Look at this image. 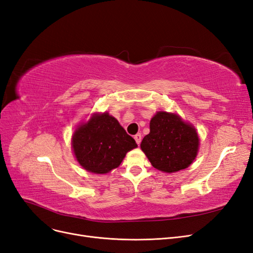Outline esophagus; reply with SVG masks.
<instances>
[{"mask_svg":"<svg viewBox=\"0 0 253 253\" xmlns=\"http://www.w3.org/2000/svg\"><path fill=\"white\" fill-rule=\"evenodd\" d=\"M134 139L136 140L137 144H140V142H141V134H140V133L136 134V135L134 136Z\"/></svg>","mask_w":253,"mask_h":253,"instance_id":"1","label":"esophagus"}]
</instances>
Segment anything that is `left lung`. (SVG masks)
Instances as JSON below:
<instances>
[{"label":"left lung","mask_w":253,"mask_h":253,"mask_svg":"<svg viewBox=\"0 0 253 253\" xmlns=\"http://www.w3.org/2000/svg\"><path fill=\"white\" fill-rule=\"evenodd\" d=\"M198 136L195 128L176 114L158 112L150 122V133L141 141V150L152 166L167 172L188 168L196 157Z\"/></svg>","instance_id":"8db88e82"}]
</instances>
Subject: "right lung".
Instances as JSON below:
<instances>
[{
  "instance_id": "1",
  "label": "right lung",
  "mask_w": 253,
  "mask_h": 253,
  "mask_svg": "<svg viewBox=\"0 0 253 253\" xmlns=\"http://www.w3.org/2000/svg\"><path fill=\"white\" fill-rule=\"evenodd\" d=\"M136 147L133 137L108 113L94 115L73 136L76 158L84 169L96 174L119 167L126 153Z\"/></svg>"
}]
</instances>
